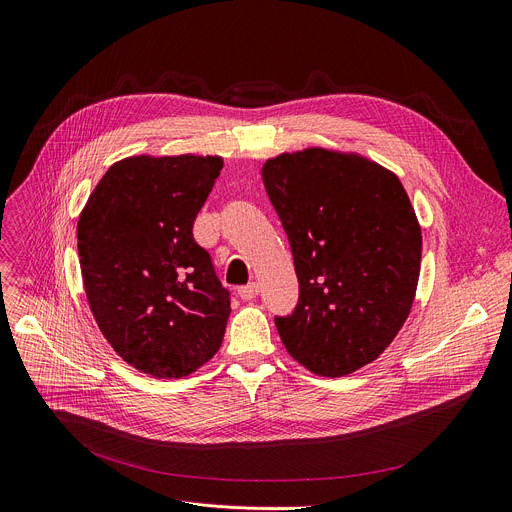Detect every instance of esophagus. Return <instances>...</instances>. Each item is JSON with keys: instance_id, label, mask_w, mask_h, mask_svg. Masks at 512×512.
<instances>
[{"instance_id": "obj_1", "label": "esophagus", "mask_w": 512, "mask_h": 512, "mask_svg": "<svg viewBox=\"0 0 512 512\" xmlns=\"http://www.w3.org/2000/svg\"><path fill=\"white\" fill-rule=\"evenodd\" d=\"M259 294V286L253 282V284H247L243 288H239V298L241 300H253L255 296Z\"/></svg>"}]
</instances>
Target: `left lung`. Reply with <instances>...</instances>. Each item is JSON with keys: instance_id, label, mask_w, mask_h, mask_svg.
I'll return each instance as SVG.
<instances>
[{"instance_id": "obj_1", "label": "left lung", "mask_w": 512, "mask_h": 512, "mask_svg": "<svg viewBox=\"0 0 512 512\" xmlns=\"http://www.w3.org/2000/svg\"><path fill=\"white\" fill-rule=\"evenodd\" d=\"M300 284L275 316L288 353L341 378L378 359L412 308L423 237L400 179L353 153L306 149L263 165Z\"/></svg>"}]
</instances>
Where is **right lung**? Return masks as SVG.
<instances>
[{"label":"right lung","mask_w":512,"mask_h":512,"mask_svg":"<svg viewBox=\"0 0 512 512\" xmlns=\"http://www.w3.org/2000/svg\"><path fill=\"white\" fill-rule=\"evenodd\" d=\"M220 169V157L122 159L77 222L91 314L112 349L153 378L190 376L222 345L230 292L192 232Z\"/></svg>","instance_id":"add662e5"}]
</instances>
